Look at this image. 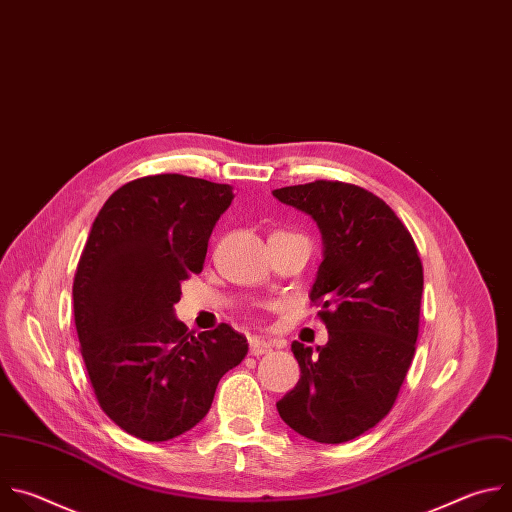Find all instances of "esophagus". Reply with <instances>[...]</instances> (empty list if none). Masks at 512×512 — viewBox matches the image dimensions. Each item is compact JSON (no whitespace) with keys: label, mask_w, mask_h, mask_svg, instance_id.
Wrapping results in <instances>:
<instances>
[{"label":"esophagus","mask_w":512,"mask_h":512,"mask_svg":"<svg viewBox=\"0 0 512 512\" xmlns=\"http://www.w3.org/2000/svg\"><path fill=\"white\" fill-rule=\"evenodd\" d=\"M272 351V345L268 341H262V339H250V355L254 357H260V355H266Z\"/></svg>","instance_id":"obj_1"}]
</instances>
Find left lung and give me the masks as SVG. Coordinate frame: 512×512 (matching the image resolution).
<instances>
[{"label":"left lung","instance_id":"8db88e82","mask_svg":"<svg viewBox=\"0 0 512 512\" xmlns=\"http://www.w3.org/2000/svg\"><path fill=\"white\" fill-rule=\"evenodd\" d=\"M272 195L321 230L323 262L311 300L329 331L327 345L317 349L292 343L300 379L276 410L300 436L343 444L389 414L412 365L422 260L393 210L363 187L321 179Z\"/></svg>","mask_w":512,"mask_h":512}]
</instances>
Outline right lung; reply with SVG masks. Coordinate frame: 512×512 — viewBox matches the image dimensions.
<instances>
[{
    "label": "right lung",
    "mask_w": 512,
    "mask_h": 512,
    "mask_svg": "<svg viewBox=\"0 0 512 512\" xmlns=\"http://www.w3.org/2000/svg\"><path fill=\"white\" fill-rule=\"evenodd\" d=\"M232 199V185L197 177L135 179L107 199L82 250L72 286L80 353L102 412L145 442L197 426L248 353L230 325L193 337L173 309Z\"/></svg>",
    "instance_id": "obj_1"
}]
</instances>
